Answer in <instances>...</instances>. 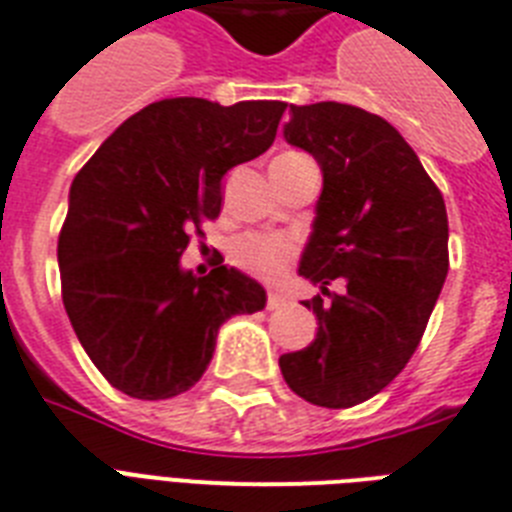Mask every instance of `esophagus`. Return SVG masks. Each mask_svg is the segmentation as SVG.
<instances>
[{
	"label": "esophagus",
	"mask_w": 512,
	"mask_h": 512,
	"mask_svg": "<svg viewBox=\"0 0 512 512\" xmlns=\"http://www.w3.org/2000/svg\"><path fill=\"white\" fill-rule=\"evenodd\" d=\"M290 304V298L285 296V293H277V290H269L267 293V309H282V306H288Z\"/></svg>",
	"instance_id": "34e87169"
}]
</instances>
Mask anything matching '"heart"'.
<instances>
[{
    "mask_svg": "<svg viewBox=\"0 0 512 512\" xmlns=\"http://www.w3.org/2000/svg\"><path fill=\"white\" fill-rule=\"evenodd\" d=\"M298 253V243L290 235H264L248 232L232 245V261L259 280H280Z\"/></svg>",
    "mask_w": 512,
    "mask_h": 512,
    "instance_id": "obj_1",
    "label": "heart"
}]
</instances>
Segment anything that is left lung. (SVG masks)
<instances>
[{"label": "left lung", "instance_id": "obj_1", "mask_svg": "<svg viewBox=\"0 0 512 512\" xmlns=\"http://www.w3.org/2000/svg\"><path fill=\"white\" fill-rule=\"evenodd\" d=\"M285 140L322 169L314 232L298 275L321 296L317 338L282 354L290 391L330 410L367 402L418 349L449 269L447 206L386 118L343 102L290 105ZM343 279L341 297L326 285Z\"/></svg>", "mask_w": 512, "mask_h": 512}]
</instances>
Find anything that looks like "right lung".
I'll return each instance as SVG.
<instances>
[{"instance_id":"right-lung-1","label":"right lung","mask_w":512,"mask_h":512,"mask_svg":"<svg viewBox=\"0 0 512 512\" xmlns=\"http://www.w3.org/2000/svg\"><path fill=\"white\" fill-rule=\"evenodd\" d=\"M285 108L150 102L76 174L57 240L63 304L113 388L150 402L185 394L214 357L222 322L264 309V288L224 259L206 277L179 259L222 211L224 174L275 142Z\"/></svg>"}]
</instances>
